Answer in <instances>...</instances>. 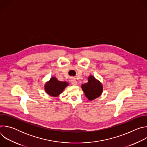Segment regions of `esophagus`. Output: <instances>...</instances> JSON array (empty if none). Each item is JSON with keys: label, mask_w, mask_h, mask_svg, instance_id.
<instances>
[{"label": "esophagus", "mask_w": 147, "mask_h": 147, "mask_svg": "<svg viewBox=\"0 0 147 147\" xmlns=\"http://www.w3.org/2000/svg\"><path fill=\"white\" fill-rule=\"evenodd\" d=\"M71 82L73 86H77V81L75 79L71 80Z\"/></svg>", "instance_id": "34e87169"}]
</instances>
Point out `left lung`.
Instances as JSON below:
<instances>
[{
  "label": "left lung",
  "instance_id": "obj_1",
  "mask_svg": "<svg viewBox=\"0 0 147 147\" xmlns=\"http://www.w3.org/2000/svg\"><path fill=\"white\" fill-rule=\"evenodd\" d=\"M81 88L86 96L90 100H92L98 98L103 92L102 84L92 75L88 77V82L87 83L82 84Z\"/></svg>",
  "mask_w": 147,
  "mask_h": 147
}]
</instances>
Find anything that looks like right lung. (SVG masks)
I'll return each instance as SVG.
<instances>
[{
    "mask_svg": "<svg viewBox=\"0 0 147 147\" xmlns=\"http://www.w3.org/2000/svg\"><path fill=\"white\" fill-rule=\"evenodd\" d=\"M69 86V84L67 81H59L56 77L53 76L49 81L46 82L44 89L48 95L57 97Z\"/></svg>",
    "mask_w": 147,
    "mask_h": 147,
    "instance_id": "1",
    "label": "right lung"
}]
</instances>
